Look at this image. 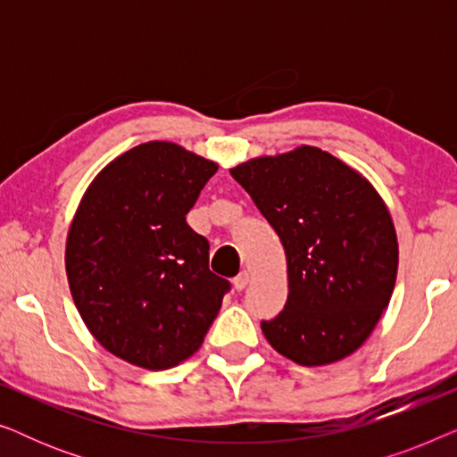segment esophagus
I'll return each instance as SVG.
<instances>
[{
    "instance_id": "esophagus-1",
    "label": "esophagus",
    "mask_w": 457,
    "mask_h": 457,
    "mask_svg": "<svg viewBox=\"0 0 457 457\" xmlns=\"http://www.w3.org/2000/svg\"><path fill=\"white\" fill-rule=\"evenodd\" d=\"M247 283H249V272H247V270L239 272V274H237V277L233 278V285H235V289H237V291H243V289H245Z\"/></svg>"
}]
</instances>
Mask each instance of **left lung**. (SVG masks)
<instances>
[{"instance_id":"1","label":"left lung","mask_w":457,"mask_h":457,"mask_svg":"<svg viewBox=\"0 0 457 457\" xmlns=\"http://www.w3.org/2000/svg\"><path fill=\"white\" fill-rule=\"evenodd\" d=\"M277 230L289 297L262 320L270 345L302 366L353 353L389 305L397 277L395 227L366 179L318 147L249 160L230 170Z\"/></svg>"}]
</instances>
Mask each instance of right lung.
I'll return each instance as SVG.
<instances>
[{
  "instance_id": "add662e5",
  "label": "right lung",
  "mask_w": 457,
  "mask_h": 457,
  "mask_svg": "<svg viewBox=\"0 0 457 457\" xmlns=\"http://www.w3.org/2000/svg\"><path fill=\"white\" fill-rule=\"evenodd\" d=\"M214 162L166 141L143 143L87 189L66 241L80 318L110 353L166 370L193 355L230 291L210 270V243L187 214Z\"/></svg>"
}]
</instances>
